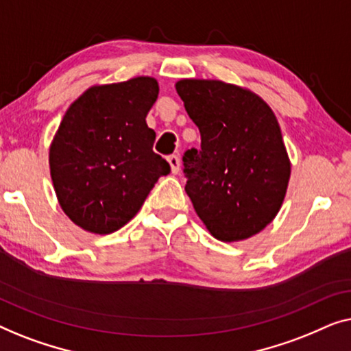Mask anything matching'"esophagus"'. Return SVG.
I'll list each match as a JSON object with an SVG mask.
<instances>
[{"label":"esophagus","instance_id":"esophagus-1","mask_svg":"<svg viewBox=\"0 0 351 351\" xmlns=\"http://www.w3.org/2000/svg\"><path fill=\"white\" fill-rule=\"evenodd\" d=\"M167 160H169V164H170V167H171V173L176 175L178 171H180V167H181L180 157L175 156V154H171V156L167 157Z\"/></svg>","mask_w":351,"mask_h":351}]
</instances>
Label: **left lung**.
<instances>
[{"mask_svg":"<svg viewBox=\"0 0 351 351\" xmlns=\"http://www.w3.org/2000/svg\"><path fill=\"white\" fill-rule=\"evenodd\" d=\"M176 92L202 138L182 156L195 213L215 239H250L272 223L288 189L278 121L263 98L223 81L182 79Z\"/></svg>","mask_w":351,"mask_h":351,"instance_id":"1","label":"left lung"}]
</instances>
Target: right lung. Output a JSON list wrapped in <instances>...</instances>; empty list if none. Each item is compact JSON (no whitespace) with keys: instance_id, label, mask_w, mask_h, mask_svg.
<instances>
[{"instance_id":"1","label":"right lung","mask_w":351,"mask_h":351,"mask_svg":"<svg viewBox=\"0 0 351 351\" xmlns=\"http://www.w3.org/2000/svg\"><path fill=\"white\" fill-rule=\"evenodd\" d=\"M159 95L154 77L87 88L63 116L49 151L62 210L92 234L125 226L160 176L170 173L152 151L146 116Z\"/></svg>"}]
</instances>
